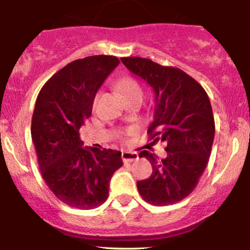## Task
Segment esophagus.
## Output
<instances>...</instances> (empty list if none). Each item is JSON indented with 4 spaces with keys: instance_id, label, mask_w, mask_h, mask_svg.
Masks as SVG:
<instances>
[{
    "instance_id": "obj_1",
    "label": "esophagus",
    "mask_w": 250,
    "mask_h": 250,
    "mask_svg": "<svg viewBox=\"0 0 250 250\" xmlns=\"http://www.w3.org/2000/svg\"><path fill=\"white\" fill-rule=\"evenodd\" d=\"M137 159H139V154L135 151H123L122 153V160L125 162H133Z\"/></svg>"
}]
</instances>
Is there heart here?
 Instances as JSON below:
<instances>
[{
    "label": "heart",
    "instance_id": "b5f03b06",
    "mask_svg": "<svg viewBox=\"0 0 250 250\" xmlns=\"http://www.w3.org/2000/svg\"><path fill=\"white\" fill-rule=\"evenodd\" d=\"M117 87L122 91L125 99H130L135 96H142V88L139 82L133 77H123L117 82Z\"/></svg>",
    "mask_w": 250,
    "mask_h": 250
}]
</instances>
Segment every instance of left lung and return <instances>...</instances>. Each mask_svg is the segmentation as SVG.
<instances>
[{
  "label": "left lung",
  "mask_w": 250,
  "mask_h": 250,
  "mask_svg": "<svg viewBox=\"0 0 250 250\" xmlns=\"http://www.w3.org/2000/svg\"><path fill=\"white\" fill-rule=\"evenodd\" d=\"M121 60L155 93L149 140L167 143L166 159L148 150L140 153L151 163L153 173L137 181V189L150 205H174L194 190L208 165L215 134L210 101L202 85L179 68L142 57Z\"/></svg>",
  "instance_id": "1"
}]
</instances>
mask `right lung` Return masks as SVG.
Wrapping results in <instances>:
<instances>
[{
    "label": "right lung",
    "mask_w": 250,
    "mask_h": 250,
    "mask_svg": "<svg viewBox=\"0 0 250 250\" xmlns=\"http://www.w3.org/2000/svg\"><path fill=\"white\" fill-rule=\"evenodd\" d=\"M119 63L109 55L75 60L54 74L37 95L31 139L40 170L54 195L70 207L93 209L105 202L109 181L123 165L121 151L83 148L80 139L97 90Z\"/></svg>",
    "instance_id": "right-lung-1"
}]
</instances>
